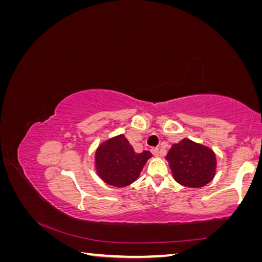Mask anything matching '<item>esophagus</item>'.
Listing matches in <instances>:
<instances>
[{"instance_id": "34e87169", "label": "esophagus", "mask_w": 262, "mask_h": 262, "mask_svg": "<svg viewBox=\"0 0 262 262\" xmlns=\"http://www.w3.org/2000/svg\"><path fill=\"white\" fill-rule=\"evenodd\" d=\"M150 152H152V154L154 156H160L161 155V150H160V148H157V147H153L152 149H150Z\"/></svg>"}]
</instances>
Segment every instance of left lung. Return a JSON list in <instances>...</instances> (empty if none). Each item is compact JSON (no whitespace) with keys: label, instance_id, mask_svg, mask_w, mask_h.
<instances>
[{"label":"left lung","instance_id":"obj_1","mask_svg":"<svg viewBox=\"0 0 262 262\" xmlns=\"http://www.w3.org/2000/svg\"><path fill=\"white\" fill-rule=\"evenodd\" d=\"M173 179L189 188H201L215 176L216 156L202 144L184 139L173 144L166 155Z\"/></svg>","mask_w":262,"mask_h":262}]
</instances>
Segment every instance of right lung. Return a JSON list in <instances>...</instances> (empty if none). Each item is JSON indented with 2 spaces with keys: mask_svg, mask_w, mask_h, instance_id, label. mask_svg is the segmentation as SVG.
Returning <instances> with one entry per match:
<instances>
[{
  "mask_svg": "<svg viewBox=\"0 0 262 262\" xmlns=\"http://www.w3.org/2000/svg\"><path fill=\"white\" fill-rule=\"evenodd\" d=\"M152 154L148 150L136 153L123 134L101 143L95 153L98 176L114 187H126L136 181Z\"/></svg>",
  "mask_w": 262,
  "mask_h": 262,
  "instance_id": "right-lung-1",
  "label": "right lung"
}]
</instances>
